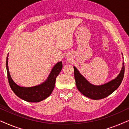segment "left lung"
Returning a JSON list of instances; mask_svg holds the SVG:
<instances>
[{
	"mask_svg": "<svg viewBox=\"0 0 129 129\" xmlns=\"http://www.w3.org/2000/svg\"><path fill=\"white\" fill-rule=\"evenodd\" d=\"M73 68L77 89L84 96L94 100L102 99L112 94L120 85L124 74V65L123 63L121 71L115 79L102 85H94L88 82L76 67L74 66Z\"/></svg>",
	"mask_w": 129,
	"mask_h": 129,
	"instance_id": "1",
	"label": "left lung"
}]
</instances>
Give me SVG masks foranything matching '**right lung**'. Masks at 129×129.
<instances>
[{
	"label": "right lung",
	"instance_id": "right-lung-1",
	"mask_svg": "<svg viewBox=\"0 0 129 129\" xmlns=\"http://www.w3.org/2000/svg\"><path fill=\"white\" fill-rule=\"evenodd\" d=\"M6 66L9 85L15 94L26 102H39L48 98L52 93L55 85L56 77L62 69V61H59L54 65L47 79L43 83L29 87L19 86L12 80L8 68V54Z\"/></svg>",
	"mask_w": 129,
	"mask_h": 129
}]
</instances>
